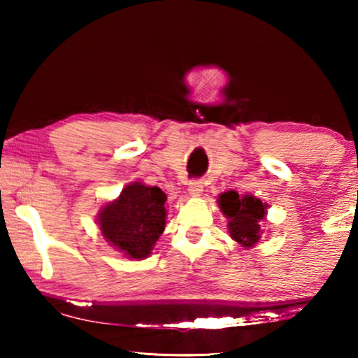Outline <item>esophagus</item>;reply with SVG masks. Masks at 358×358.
Segmentation results:
<instances>
[{"label": "esophagus", "mask_w": 358, "mask_h": 358, "mask_svg": "<svg viewBox=\"0 0 358 358\" xmlns=\"http://www.w3.org/2000/svg\"><path fill=\"white\" fill-rule=\"evenodd\" d=\"M187 190H189V194L192 195V197H199V195L202 194V190H203V184L200 182V180H190Z\"/></svg>", "instance_id": "34e87169"}]
</instances>
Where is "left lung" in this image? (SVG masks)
I'll list each match as a JSON object with an SVG mask.
<instances>
[{
    "instance_id": "left-lung-1",
    "label": "left lung",
    "mask_w": 358,
    "mask_h": 358,
    "mask_svg": "<svg viewBox=\"0 0 358 358\" xmlns=\"http://www.w3.org/2000/svg\"><path fill=\"white\" fill-rule=\"evenodd\" d=\"M217 203L228 218V233L233 241L241 244L244 249L256 246L264 233L261 222L267 217L268 205L256 195H239L236 190L220 194Z\"/></svg>"
}]
</instances>
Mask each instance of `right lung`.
I'll list each match as a JSON object with an SVG mask.
<instances>
[{
	"label": "right lung",
	"instance_id": "obj_1",
	"mask_svg": "<svg viewBox=\"0 0 358 358\" xmlns=\"http://www.w3.org/2000/svg\"><path fill=\"white\" fill-rule=\"evenodd\" d=\"M166 199L168 195L156 185L130 182L119 197L101 207L96 218L101 234L125 257L146 259L164 231Z\"/></svg>",
	"mask_w": 358,
	"mask_h": 358
}]
</instances>
